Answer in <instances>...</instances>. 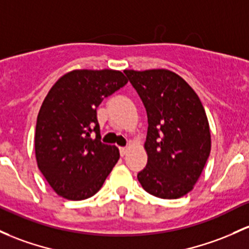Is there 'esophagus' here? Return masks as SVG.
<instances>
[{
  "label": "esophagus",
  "mask_w": 249,
  "mask_h": 249,
  "mask_svg": "<svg viewBox=\"0 0 249 249\" xmlns=\"http://www.w3.org/2000/svg\"><path fill=\"white\" fill-rule=\"evenodd\" d=\"M119 151H120V156H122V157H124V156L129 152V149H127V147H120Z\"/></svg>",
  "instance_id": "34e87169"
}]
</instances>
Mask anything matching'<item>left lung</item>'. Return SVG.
I'll use <instances>...</instances> for the list:
<instances>
[{"label":"left lung","instance_id":"8db88e82","mask_svg":"<svg viewBox=\"0 0 249 249\" xmlns=\"http://www.w3.org/2000/svg\"><path fill=\"white\" fill-rule=\"evenodd\" d=\"M147 114V164L137 178L144 190L165 200L187 195L200 178L212 147L200 98L169 70H125Z\"/></svg>","mask_w":249,"mask_h":249}]
</instances>
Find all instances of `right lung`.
Returning a JSON list of instances; mask_svg holds the SVG:
<instances>
[{"label": "right lung", "instance_id": "add662e5", "mask_svg": "<svg viewBox=\"0 0 249 249\" xmlns=\"http://www.w3.org/2000/svg\"><path fill=\"white\" fill-rule=\"evenodd\" d=\"M126 84L120 71L75 70L49 89L37 114L35 157L59 196L91 197L118 162V147L100 142L97 107Z\"/></svg>", "mask_w": 249, "mask_h": 249}]
</instances>
